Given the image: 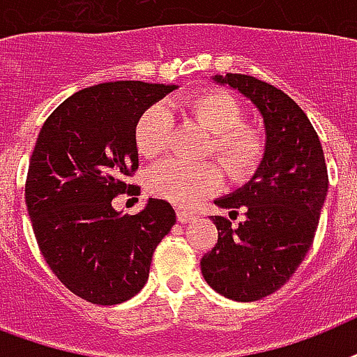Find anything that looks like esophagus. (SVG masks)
Returning <instances> with one entry per match:
<instances>
[{
	"instance_id": "esophagus-1",
	"label": "esophagus",
	"mask_w": 357,
	"mask_h": 357,
	"mask_svg": "<svg viewBox=\"0 0 357 357\" xmlns=\"http://www.w3.org/2000/svg\"><path fill=\"white\" fill-rule=\"evenodd\" d=\"M176 216H178V222L181 223H190L197 218L193 212H186V210H178V212H176Z\"/></svg>"
}]
</instances>
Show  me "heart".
<instances>
[{"label":"heart","instance_id":"obj_1","mask_svg":"<svg viewBox=\"0 0 357 357\" xmlns=\"http://www.w3.org/2000/svg\"><path fill=\"white\" fill-rule=\"evenodd\" d=\"M182 112L210 132L206 153L214 154L233 176H244L257 165L262 153L261 135L253 126L242 124V109L233 95L222 89H204L182 102ZM173 117L162 104L149 106L134 128L137 153L156 158L167 151ZM222 184V171L210 162L192 164L178 158L160 162L149 171L147 188L156 197L178 206H192Z\"/></svg>","mask_w":357,"mask_h":357}]
</instances>
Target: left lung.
Here are the masks:
<instances>
[{"label": "left lung", "mask_w": 357, "mask_h": 357, "mask_svg": "<svg viewBox=\"0 0 357 357\" xmlns=\"http://www.w3.org/2000/svg\"><path fill=\"white\" fill-rule=\"evenodd\" d=\"M250 98L266 132L264 156L248 184L214 203L229 218L212 216L218 244L201 259L204 281L222 296L255 302L281 289L313 244L328 193L324 151L302 107L273 85L245 74L214 76Z\"/></svg>", "instance_id": "8db88e82"}]
</instances>
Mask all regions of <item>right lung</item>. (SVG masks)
Instances as JSON below:
<instances>
[{"label":"right lung","instance_id":"obj_1","mask_svg":"<svg viewBox=\"0 0 357 357\" xmlns=\"http://www.w3.org/2000/svg\"><path fill=\"white\" fill-rule=\"evenodd\" d=\"M176 85L109 82L82 89L55 107L40 128L26 181L33 233L50 270L76 296L115 305L147 283L153 253L175 225L164 199L128 216L113 197L137 165L139 115Z\"/></svg>","mask_w":357,"mask_h":357}]
</instances>
